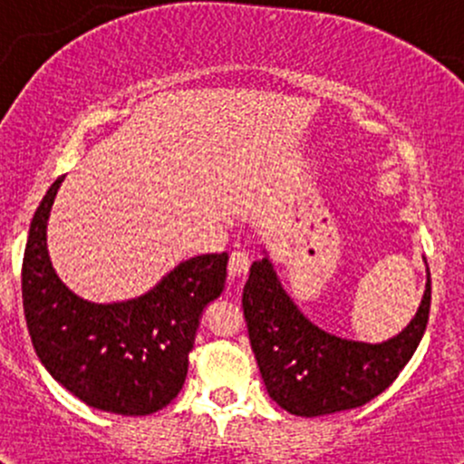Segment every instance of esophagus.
<instances>
[{"label":"esophagus","instance_id":"1","mask_svg":"<svg viewBox=\"0 0 464 464\" xmlns=\"http://www.w3.org/2000/svg\"><path fill=\"white\" fill-rule=\"evenodd\" d=\"M248 255L244 253V250H233L231 257H228V276L231 279H237V276H244L248 273Z\"/></svg>","mask_w":464,"mask_h":464}]
</instances>
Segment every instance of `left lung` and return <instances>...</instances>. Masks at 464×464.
<instances>
[{"mask_svg": "<svg viewBox=\"0 0 464 464\" xmlns=\"http://www.w3.org/2000/svg\"><path fill=\"white\" fill-rule=\"evenodd\" d=\"M430 299L428 279L417 316L388 343L335 338L303 316L264 257L250 266L242 307L268 395L296 417H321L364 406L397 380L428 327Z\"/></svg>", "mask_w": 464, "mask_h": 464, "instance_id": "8db88e82", "label": "left lung"}]
</instances>
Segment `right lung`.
Returning <instances> with one entry per match:
<instances>
[{
	"mask_svg": "<svg viewBox=\"0 0 464 464\" xmlns=\"http://www.w3.org/2000/svg\"><path fill=\"white\" fill-rule=\"evenodd\" d=\"M63 177L30 222L21 268L24 314L36 355L58 384L87 406L143 417L179 395L207 303L227 279V253L191 257L140 299L98 305L58 279L45 227Z\"/></svg>",
	"mask_w": 464,
	"mask_h": 464,
	"instance_id": "add662e5",
	"label": "right lung"
}]
</instances>
